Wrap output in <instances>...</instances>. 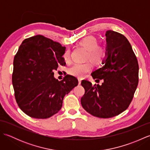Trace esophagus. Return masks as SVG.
Segmentation results:
<instances>
[{"mask_svg":"<svg viewBox=\"0 0 150 150\" xmlns=\"http://www.w3.org/2000/svg\"><path fill=\"white\" fill-rule=\"evenodd\" d=\"M78 81H79V84L80 85V84H81V83L82 79H81V78H79V79H78Z\"/></svg>","mask_w":150,"mask_h":150,"instance_id":"1","label":"esophagus"}]
</instances>
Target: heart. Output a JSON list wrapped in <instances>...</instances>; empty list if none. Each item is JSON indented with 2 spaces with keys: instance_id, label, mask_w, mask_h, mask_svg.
<instances>
[{
  "instance_id": "obj_1",
  "label": "heart",
  "mask_w": 150,
  "mask_h": 150,
  "mask_svg": "<svg viewBox=\"0 0 150 150\" xmlns=\"http://www.w3.org/2000/svg\"><path fill=\"white\" fill-rule=\"evenodd\" d=\"M80 44L88 51L87 59H90L96 65H100L103 63L106 56V50L103 46H98V42L96 38L92 36L86 37L81 41ZM63 58L66 62L69 61L70 52L69 50H66L64 53ZM91 68L92 65L90 62L75 63L69 68L68 73L74 77L82 78L91 71Z\"/></svg>"
}]
</instances>
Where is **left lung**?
<instances>
[{
  "label": "left lung",
  "mask_w": 150,
  "mask_h": 150,
  "mask_svg": "<svg viewBox=\"0 0 150 150\" xmlns=\"http://www.w3.org/2000/svg\"><path fill=\"white\" fill-rule=\"evenodd\" d=\"M106 37L105 64L91 73L94 79L103 82L93 86L82 81L85 93L81 100L87 112L104 119L117 116L129 107L139 83L137 59L128 39L112 30L107 31Z\"/></svg>",
  "instance_id": "obj_1"
}]
</instances>
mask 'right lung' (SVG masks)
<instances>
[{
    "label": "right lung",
    "instance_id": "add662e5",
    "mask_svg": "<svg viewBox=\"0 0 150 150\" xmlns=\"http://www.w3.org/2000/svg\"><path fill=\"white\" fill-rule=\"evenodd\" d=\"M65 47L40 35L23 40L13 60L12 83L18 107L35 119H47L59 112L66 94L78 85L67 75L62 81L54 69L65 65Z\"/></svg>",
    "mask_w": 150,
    "mask_h": 150
}]
</instances>
